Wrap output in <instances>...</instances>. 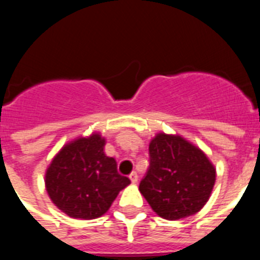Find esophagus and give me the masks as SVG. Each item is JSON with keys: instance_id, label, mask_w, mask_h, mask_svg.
I'll use <instances>...</instances> for the list:
<instances>
[{"instance_id": "34e87169", "label": "esophagus", "mask_w": 260, "mask_h": 260, "mask_svg": "<svg viewBox=\"0 0 260 260\" xmlns=\"http://www.w3.org/2000/svg\"><path fill=\"white\" fill-rule=\"evenodd\" d=\"M129 179H131V182H132V183H137L138 174L136 173V172H132V173L129 174Z\"/></svg>"}]
</instances>
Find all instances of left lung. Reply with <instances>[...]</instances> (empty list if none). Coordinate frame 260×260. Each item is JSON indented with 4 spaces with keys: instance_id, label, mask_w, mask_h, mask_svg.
<instances>
[{
    "instance_id": "8db88e82",
    "label": "left lung",
    "mask_w": 260,
    "mask_h": 260,
    "mask_svg": "<svg viewBox=\"0 0 260 260\" xmlns=\"http://www.w3.org/2000/svg\"><path fill=\"white\" fill-rule=\"evenodd\" d=\"M150 167L140 183L159 217L178 220L203 209L215 183V168L203 150L179 135L160 132L149 145Z\"/></svg>"
}]
</instances>
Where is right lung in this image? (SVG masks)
Masks as SVG:
<instances>
[{"mask_svg": "<svg viewBox=\"0 0 260 260\" xmlns=\"http://www.w3.org/2000/svg\"><path fill=\"white\" fill-rule=\"evenodd\" d=\"M99 132L68 142L53 156L45 174L51 201L67 215L94 219L105 214L118 193L131 183L120 176L114 157L104 152Z\"/></svg>", "mask_w": 260, "mask_h": 260, "instance_id": "right-lung-1", "label": "right lung"}]
</instances>
